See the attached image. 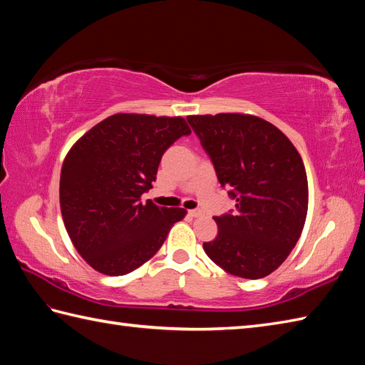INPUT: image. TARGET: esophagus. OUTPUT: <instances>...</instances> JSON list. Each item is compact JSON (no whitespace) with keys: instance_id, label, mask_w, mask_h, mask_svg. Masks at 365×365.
<instances>
[{"instance_id":"34e87169","label":"esophagus","mask_w":365,"mask_h":365,"mask_svg":"<svg viewBox=\"0 0 365 365\" xmlns=\"http://www.w3.org/2000/svg\"><path fill=\"white\" fill-rule=\"evenodd\" d=\"M188 213L192 216V218H202V216H204V212L197 210V208H196V210H190Z\"/></svg>"}]
</instances>
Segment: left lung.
<instances>
[{"instance_id": "obj_1", "label": "left lung", "mask_w": 365, "mask_h": 365, "mask_svg": "<svg viewBox=\"0 0 365 365\" xmlns=\"http://www.w3.org/2000/svg\"><path fill=\"white\" fill-rule=\"evenodd\" d=\"M190 125L230 188L235 212L215 216L218 237L204 251L226 273L260 279L273 273L298 243L309 187L297 147L281 130L252 114L188 115Z\"/></svg>"}]
</instances>
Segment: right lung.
<instances>
[{
	"label": "right lung",
	"instance_id": "1",
	"mask_svg": "<svg viewBox=\"0 0 365 365\" xmlns=\"http://www.w3.org/2000/svg\"><path fill=\"white\" fill-rule=\"evenodd\" d=\"M191 130L182 115L118 113L67 152L59 180L64 226L84 262L106 276L152 259L185 208L141 202L168 147Z\"/></svg>",
	"mask_w": 365,
	"mask_h": 365
}]
</instances>
